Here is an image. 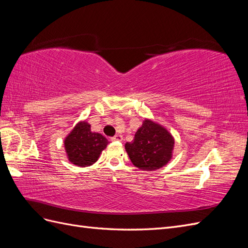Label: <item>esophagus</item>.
<instances>
[{
    "mask_svg": "<svg viewBox=\"0 0 248 248\" xmlns=\"http://www.w3.org/2000/svg\"><path fill=\"white\" fill-rule=\"evenodd\" d=\"M110 140H111V141H116V140H118V141H122V140H123V137L121 136V134H116L115 137L110 138Z\"/></svg>",
    "mask_w": 248,
    "mask_h": 248,
    "instance_id": "34e87169",
    "label": "esophagus"
}]
</instances>
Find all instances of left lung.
Segmentation results:
<instances>
[{"label":"left lung","instance_id":"1","mask_svg":"<svg viewBox=\"0 0 248 248\" xmlns=\"http://www.w3.org/2000/svg\"><path fill=\"white\" fill-rule=\"evenodd\" d=\"M175 139L161 124L145 119L125 150L134 167L142 170H155L169 163L172 157Z\"/></svg>","mask_w":248,"mask_h":248}]
</instances>
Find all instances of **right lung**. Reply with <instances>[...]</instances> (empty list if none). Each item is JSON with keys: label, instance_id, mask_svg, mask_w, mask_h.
<instances>
[{"label": "right lung", "instance_id": "obj_1", "mask_svg": "<svg viewBox=\"0 0 248 248\" xmlns=\"http://www.w3.org/2000/svg\"><path fill=\"white\" fill-rule=\"evenodd\" d=\"M108 145V140L102 134L92 131L86 120L79 121L64 139L67 159L80 168L95 163Z\"/></svg>", "mask_w": 248, "mask_h": 248}]
</instances>
